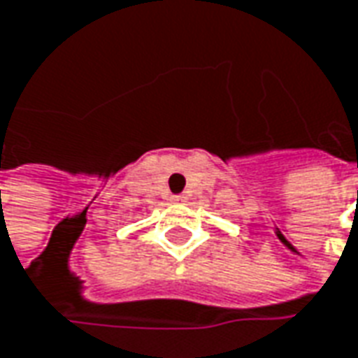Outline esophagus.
Returning a JSON list of instances; mask_svg holds the SVG:
<instances>
[{
	"mask_svg": "<svg viewBox=\"0 0 358 358\" xmlns=\"http://www.w3.org/2000/svg\"><path fill=\"white\" fill-rule=\"evenodd\" d=\"M185 199H187L185 194H171L169 201H171V203H185Z\"/></svg>",
	"mask_w": 358,
	"mask_h": 358,
	"instance_id": "34e87169",
	"label": "esophagus"
}]
</instances>
